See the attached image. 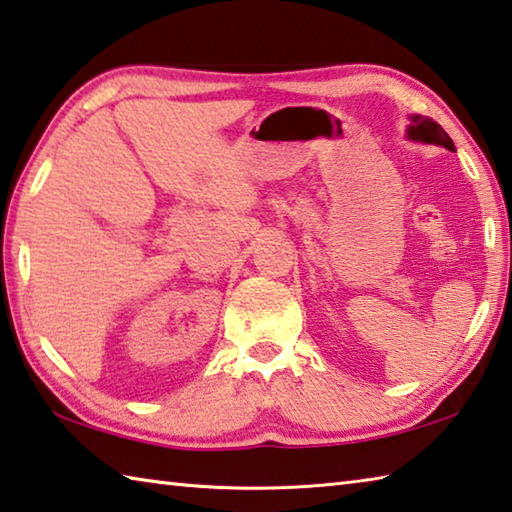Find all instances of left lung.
Returning <instances> with one entry per match:
<instances>
[{
	"label": "left lung",
	"mask_w": 512,
	"mask_h": 512,
	"mask_svg": "<svg viewBox=\"0 0 512 512\" xmlns=\"http://www.w3.org/2000/svg\"><path fill=\"white\" fill-rule=\"evenodd\" d=\"M412 123L407 125V141H414V143H427V145H439L445 147V150H454V143L452 138L445 134V129L434 123L432 118L427 116H410Z\"/></svg>",
	"instance_id": "8db88e82"
}]
</instances>
